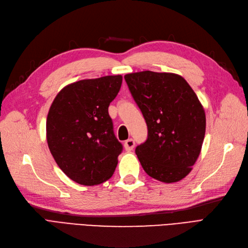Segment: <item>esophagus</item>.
<instances>
[{"mask_svg": "<svg viewBox=\"0 0 248 248\" xmlns=\"http://www.w3.org/2000/svg\"><path fill=\"white\" fill-rule=\"evenodd\" d=\"M134 146H136V141H134V140H132V139H128L124 142V148L126 151H128V152H130L131 150H133Z\"/></svg>", "mask_w": 248, "mask_h": 248, "instance_id": "esophagus-1", "label": "esophagus"}]
</instances>
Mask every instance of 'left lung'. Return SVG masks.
Returning <instances> with one entry per match:
<instances>
[{
	"label": "left lung",
	"instance_id": "8db88e82",
	"mask_svg": "<svg viewBox=\"0 0 248 248\" xmlns=\"http://www.w3.org/2000/svg\"><path fill=\"white\" fill-rule=\"evenodd\" d=\"M126 84L144 116L148 138L136 148L147 174L164 183L189 174L206 131L205 110L182 77L141 71L126 74Z\"/></svg>",
	"mask_w": 248,
	"mask_h": 248
}]
</instances>
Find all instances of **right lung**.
<instances>
[{
	"mask_svg": "<svg viewBox=\"0 0 248 248\" xmlns=\"http://www.w3.org/2000/svg\"><path fill=\"white\" fill-rule=\"evenodd\" d=\"M122 85L121 76L82 79L63 88L46 119L49 151L74 182L93 186L108 180L123 146L114 133L109 103Z\"/></svg>",
	"mask_w": 248,
	"mask_h": 248,
	"instance_id": "1",
	"label": "right lung"
}]
</instances>
